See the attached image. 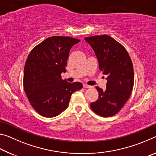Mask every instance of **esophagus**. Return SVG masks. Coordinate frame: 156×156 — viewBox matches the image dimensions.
Returning <instances> with one entry per match:
<instances>
[{
	"mask_svg": "<svg viewBox=\"0 0 156 156\" xmlns=\"http://www.w3.org/2000/svg\"><path fill=\"white\" fill-rule=\"evenodd\" d=\"M83 87L84 88H92V87L90 85H88L87 84H83Z\"/></svg>",
	"mask_w": 156,
	"mask_h": 156,
	"instance_id": "esophagus-1",
	"label": "esophagus"
}]
</instances>
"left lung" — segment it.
<instances>
[{"label": "left lung", "instance_id": "1", "mask_svg": "<svg viewBox=\"0 0 156 156\" xmlns=\"http://www.w3.org/2000/svg\"><path fill=\"white\" fill-rule=\"evenodd\" d=\"M98 60L99 69L107 76L106 90L96 87L98 99L91 103L93 112L102 117L115 115L130 97L134 84L133 67L127 51L108 35L84 38Z\"/></svg>", "mask_w": 156, "mask_h": 156}]
</instances>
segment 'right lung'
Returning a JSON list of instances; mask_svg holds the SVG:
<instances>
[{"instance_id":"1","label":"right lung","mask_w":156,"mask_h":156,"mask_svg":"<svg viewBox=\"0 0 156 156\" xmlns=\"http://www.w3.org/2000/svg\"><path fill=\"white\" fill-rule=\"evenodd\" d=\"M80 40L69 36L47 38L31 50L26 60L23 87L39 114L53 118L69 106L72 94L83 88L79 82L62 80L70 49Z\"/></svg>"}]
</instances>
